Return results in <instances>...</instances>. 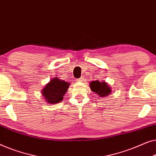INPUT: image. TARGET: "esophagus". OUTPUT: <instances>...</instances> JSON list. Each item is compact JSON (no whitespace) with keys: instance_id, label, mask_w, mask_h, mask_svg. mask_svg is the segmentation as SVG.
Returning <instances> with one entry per match:
<instances>
[{"instance_id":"obj_1","label":"esophagus","mask_w":156,"mask_h":156,"mask_svg":"<svg viewBox=\"0 0 156 156\" xmlns=\"http://www.w3.org/2000/svg\"><path fill=\"white\" fill-rule=\"evenodd\" d=\"M83 80V78H79L78 80H79V81H81V80Z\"/></svg>"}]
</instances>
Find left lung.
<instances>
[{
    "instance_id": "obj_1",
    "label": "left lung",
    "mask_w": 156,
    "mask_h": 156,
    "mask_svg": "<svg viewBox=\"0 0 156 156\" xmlns=\"http://www.w3.org/2000/svg\"><path fill=\"white\" fill-rule=\"evenodd\" d=\"M90 87L91 90L97 94L100 98L107 97L112 92L111 87L105 81H102V82L99 80L92 81L90 83Z\"/></svg>"
}]
</instances>
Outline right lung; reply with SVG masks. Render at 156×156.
Segmentation results:
<instances>
[{"instance_id":"add662e5","label":"right lung","mask_w":156,"mask_h":156,"mask_svg":"<svg viewBox=\"0 0 156 156\" xmlns=\"http://www.w3.org/2000/svg\"><path fill=\"white\" fill-rule=\"evenodd\" d=\"M70 83L55 77L45 85L41 90V94L47 102L56 104L63 99V95L69 87Z\"/></svg>"}]
</instances>
